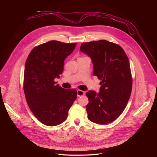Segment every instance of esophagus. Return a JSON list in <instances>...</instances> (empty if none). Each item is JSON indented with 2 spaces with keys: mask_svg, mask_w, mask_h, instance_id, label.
<instances>
[{
  "mask_svg": "<svg viewBox=\"0 0 157 157\" xmlns=\"http://www.w3.org/2000/svg\"><path fill=\"white\" fill-rule=\"evenodd\" d=\"M85 94V93L83 91H81V90H79V89H78V90H77V96L78 97H80V96H82L83 95Z\"/></svg>",
  "mask_w": 157,
  "mask_h": 157,
  "instance_id": "esophagus-1",
  "label": "esophagus"
}]
</instances>
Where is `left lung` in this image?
Segmentation results:
<instances>
[{
    "instance_id": "left-lung-1",
    "label": "left lung",
    "mask_w": 157,
    "mask_h": 157,
    "mask_svg": "<svg viewBox=\"0 0 157 157\" xmlns=\"http://www.w3.org/2000/svg\"><path fill=\"white\" fill-rule=\"evenodd\" d=\"M80 50L91 58L93 74L101 80L98 93H86L87 118L99 124L113 122L122 113L131 94L128 59L121 47L104 40L82 43Z\"/></svg>"
}]
</instances>
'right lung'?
<instances>
[{
    "mask_svg": "<svg viewBox=\"0 0 157 157\" xmlns=\"http://www.w3.org/2000/svg\"><path fill=\"white\" fill-rule=\"evenodd\" d=\"M76 43L52 40L35 47L25 65L24 90L29 107L42 124L58 125L68 117L76 99L75 89H64L55 82L64 69V61Z\"/></svg>",
    "mask_w": 157,
    "mask_h": 157,
    "instance_id": "right-lung-1",
    "label": "right lung"
}]
</instances>
